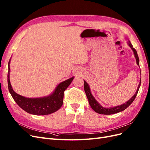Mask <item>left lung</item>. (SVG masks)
<instances>
[{
    "instance_id": "1",
    "label": "left lung",
    "mask_w": 150,
    "mask_h": 150,
    "mask_svg": "<svg viewBox=\"0 0 150 150\" xmlns=\"http://www.w3.org/2000/svg\"><path fill=\"white\" fill-rule=\"evenodd\" d=\"M128 44L129 46V47L132 49V50L133 51L134 54V56L136 59H137V64L139 66V57L138 56V54L137 51H136V49L134 48H133V46H132V44H131L130 41L128 42ZM140 85H141V80H140V83L139 84V86L138 87V89L137 90V92L134 94V96L131 98L129 101H127L126 103H125V104H122L120 106H117L114 108H104L103 107H102L100 104H99L97 101L96 99H94V98L93 96V95L91 93L90 91V89H89V86L88 84V83L86 82L85 81H84V91L86 93V96L88 98V99L89 101V103L90 104L91 107L92 108L93 110L99 114H101V115H112V114H115V113H117V112H120L121 111H122L123 110H126V109L128 108L130 104L133 102V101L134 100V99L137 96V95L138 94V92L139 91V87H140Z\"/></svg>"
}]
</instances>
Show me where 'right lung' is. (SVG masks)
Here are the masks:
<instances>
[{"mask_svg":"<svg viewBox=\"0 0 150 150\" xmlns=\"http://www.w3.org/2000/svg\"><path fill=\"white\" fill-rule=\"evenodd\" d=\"M9 64L10 61L8 62L7 74L8 91L14 101L22 110L35 115H46L56 112L62 106L64 91L71 83L74 77L60 83L57 86L54 92L49 96L39 98H27L17 94L12 89L9 79Z\"/></svg>","mask_w":150,"mask_h":150,"instance_id":"add662e5","label":"right lung"}]
</instances>
